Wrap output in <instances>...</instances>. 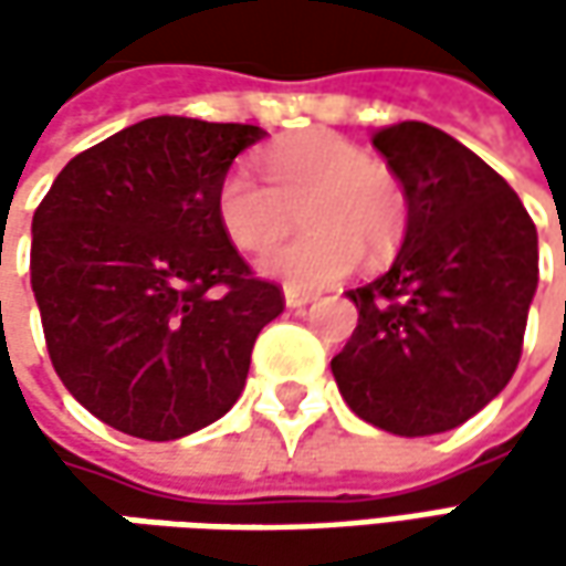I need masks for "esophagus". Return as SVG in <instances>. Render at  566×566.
<instances>
[{
    "instance_id": "obj_1",
    "label": "esophagus",
    "mask_w": 566,
    "mask_h": 566,
    "mask_svg": "<svg viewBox=\"0 0 566 566\" xmlns=\"http://www.w3.org/2000/svg\"><path fill=\"white\" fill-rule=\"evenodd\" d=\"M283 298H286V305H290V308H302V305H312L317 295L305 293V290H293V286H286V290H283Z\"/></svg>"
}]
</instances>
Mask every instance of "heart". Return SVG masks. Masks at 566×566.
Masks as SVG:
<instances>
[{"mask_svg":"<svg viewBox=\"0 0 566 566\" xmlns=\"http://www.w3.org/2000/svg\"><path fill=\"white\" fill-rule=\"evenodd\" d=\"M264 179L232 166L213 195L217 223L239 251H264L293 227L302 210L305 232L268 251L258 271L293 290H321L353 271L365 249L397 245L406 205L387 166L337 132H298L261 154Z\"/></svg>","mask_w":566,"mask_h":566,"instance_id":"1","label":"heart"}]
</instances>
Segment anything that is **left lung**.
I'll return each instance as SVG.
<instances>
[{
  "label": "left lung",
  "instance_id": "left-lung-1",
  "mask_svg": "<svg viewBox=\"0 0 566 566\" xmlns=\"http://www.w3.org/2000/svg\"><path fill=\"white\" fill-rule=\"evenodd\" d=\"M406 195V235L378 280L349 290L359 324L334 356L349 409L400 438L441 434L513 378L538 286V235L482 157L424 122L378 128Z\"/></svg>",
  "mask_w": 566,
  "mask_h": 566
}]
</instances>
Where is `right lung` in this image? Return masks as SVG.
Wrapping results in <instances>:
<instances>
[{
    "mask_svg": "<svg viewBox=\"0 0 566 566\" xmlns=\"http://www.w3.org/2000/svg\"><path fill=\"white\" fill-rule=\"evenodd\" d=\"M258 125L154 116L77 154L33 213L31 286L55 375L99 422L176 441L249 378L283 293L232 249L213 195Z\"/></svg>",
    "mask_w": 566,
    "mask_h": 566,
    "instance_id": "1",
    "label": "right lung"
}]
</instances>
